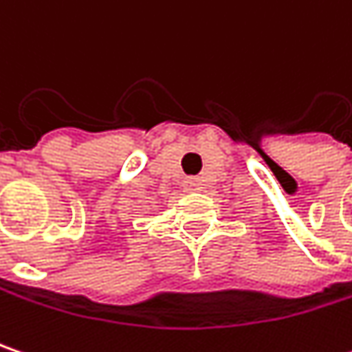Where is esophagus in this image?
Returning a JSON list of instances; mask_svg holds the SVG:
<instances>
[{
    "mask_svg": "<svg viewBox=\"0 0 352 352\" xmlns=\"http://www.w3.org/2000/svg\"><path fill=\"white\" fill-rule=\"evenodd\" d=\"M184 186L188 192H200V190L204 188L202 180H200V178H188V180L184 182Z\"/></svg>",
    "mask_w": 352,
    "mask_h": 352,
    "instance_id": "obj_1",
    "label": "esophagus"
}]
</instances>
